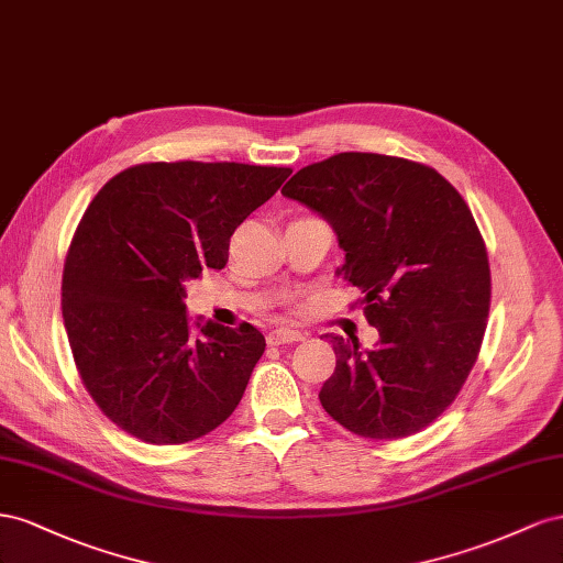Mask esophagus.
<instances>
[{
    "label": "esophagus",
    "mask_w": 563,
    "mask_h": 563,
    "mask_svg": "<svg viewBox=\"0 0 563 563\" xmlns=\"http://www.w3.org/2000/svg\"><path fill=\"white\" fill-rule=\"evenodd\" d=\"M303 334L297 330H287V328H278V330H271L266 334V342L271 346H278V344H292V342H301Z\"/></svg>",
    "instance_id": "esophagus-1"
}]
</instances>
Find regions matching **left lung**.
I'll use <instances>...</instances> for the list:
<instances>
[{"label": "left lung", "mask_w": 563, "mask_h": 563, "mask_svg": "<svg viewBox=\"0 0 563 563\" xmlns=\"http://www.w3.org/2000/svg\"><path fill=\"white\" fill-rule=\"evenodd\" d=\"M283 196L323 217L344 250L336 273L365 295L379 340L330 336L318 398L365 439H404L453 404L476 363L490 307L484 238L467 202L420 163L340 153L299 169Z\"/></svg>", "instance_id": "obj_1"}]
</instances>
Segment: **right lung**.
<instances>
[{
  "instance_id": "obj_1",
  "label": "right lung",
  "mask_w": 563,
  "mask_h": 563,
  "mask_svg": "<svg viewBox=\"0 0 563 563\" xmlns=\"http://www.w3.org/2000/svg\"><path fill=\"white\" fill-rule=\"evenodd\" d=\"M290 174L148 163L112 176L87 207L63 268V323L87 391L126 433L188 443L240 404L264 334L250 323L192 325L186 280L227 266L233 231Z\"/></svg>"
}]
</instances>
